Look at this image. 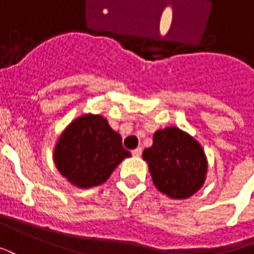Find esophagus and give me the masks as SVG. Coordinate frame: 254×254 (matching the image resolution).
Wrapping results in <instances>:
<instances>
[{
    "label": "esophagus",
    "mask_w": 254,
    "mask_h": 254,
    "mask_svg": "<svg viewBox=\"0 0 254 254\" xmlns=\"http://www.w3.org/2000/svg\"><path fill=\"white\" fill-rule=\"evenodd\" d=\"M140 154H142V149L140 147H136V149L132 150V155L134 157H140Z\"/></svg>",
    "instance_id": "obj_1"
}]
</instances>
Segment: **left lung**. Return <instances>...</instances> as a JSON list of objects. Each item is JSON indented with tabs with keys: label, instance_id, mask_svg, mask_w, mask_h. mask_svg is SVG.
Here are the masks:
<instances>
[{
	"label": "left lung",
	"instance_id": "obj_1",
	"mask_svg": "<svg viewBox=\"0 0 254 254\" xmlns=\"http://www.w3.org/2000/svg\"><path fill=\"white\" fill-rule=\"evenodd\" d=\"M142 158L157 190L172 199L195 195L207 179L208 162L197 140L177 127L155 131L153 145L143 150Z\"/></svg>",
	"mask_w": 254,
	"mask_h": 254
}]
</instances>
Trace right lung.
Wrapping results in <instances>:
<instances>
[{"label":"right lung","mask_w":254,"mask_h":254,"mask_svg":"<svg viewBox=\"0 0 254 254\" xmlns=\"http://www.w3.org/2000/svg\"><path fill=\"white\" fill-rule=\"evenodd\" d=\"M128 157L119 132L111 128L103 115L93 114L81 115L66 126L53 155L59 173L81 190L101 186Z\"/></svg>","instance_id":"obj_1"}]
</instances>
